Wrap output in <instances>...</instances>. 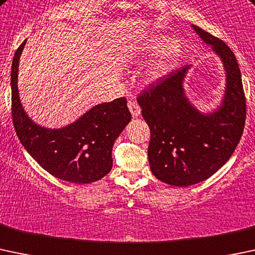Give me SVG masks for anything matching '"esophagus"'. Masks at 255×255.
Listing matches in <instances>:
<instances>
[{
    "label": "esophagus",
    "mask_w": 255,
    "mask_h": 255,
    "mask_svg": "<svg viewBox=\"0 0 255 255\" xmlns=\"http://www.w3.org/2000/svg\"><path fill=\"white\" fill-rule=\"evenodd\" d=\"M128 109H129L130 114H132L133 117H138L139 115H140L141 112V109L140 106L138 105V103L134 100V99H130V100H128Z\"/></svg>",
    "instance_id": "1"
}]
</instances>
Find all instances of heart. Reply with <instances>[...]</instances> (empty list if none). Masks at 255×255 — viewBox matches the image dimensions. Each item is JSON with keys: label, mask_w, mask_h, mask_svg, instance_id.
Here are the masks:
<instances>
[{"label": "heart", "mask_w": 255, "mask_h": 255, "mask_svg": "<svg viewBox=\"0 0 255 255\" xmlns=\"http://www.w3.org/2000/svg\"><path fill=\"white\" fill-rule=\"evenodd\" d=\"M145 49L150 52H159V57L150 64L148 69L149 79H159L166 76L170 71H172L173 67L177 64L183 51V46L179 40H171L166 36H155L149 39L145 44Z\"/></svg>", "instance_id": "heart-1"}]
</instances>
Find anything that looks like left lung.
Returning a JSON list of instances; mask_svg holds the SVG:
<instances>
[{"instance_id":"8db88e82","label":"left lung","mask_w":255,"mask_h":255,"mask_svg":"<svg viewBox=\"0 0 255 255\" xmlns=\"http://www.w3.org/2000/svg\"><path fill=\"white\" fill-rule=\"evenodd\" d=\"M203 41L221 57L227 74L226 94L218 111L200 114L184 96V66L152 82L136 101L150 128V168L160 181L188 187L213 176L240 143L246 123V95L232 50L219 37L193 25Z\"/></svg>"}]
</instances>
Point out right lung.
<instances>
[{
	"label": "right lung",
	"instance_id": "right-lung-1",
	"mask_svg": "<svg viewBox=\"0 0 255 255\" xmlns=\"http://www.w3.org/2000/svg\"><path fill=\"white\" fill-rule=\"evenodd\" d=\"M26 40L14 53L10 72L12 119L26 151L44 170L72 183H92L112 168V146L132 116L126 98L100 104L61 129L35 125L24 112L18 96V62Z\"/></svg>",
	"mask_w": 255,
	"mask_h": 255
}]
</instances>
